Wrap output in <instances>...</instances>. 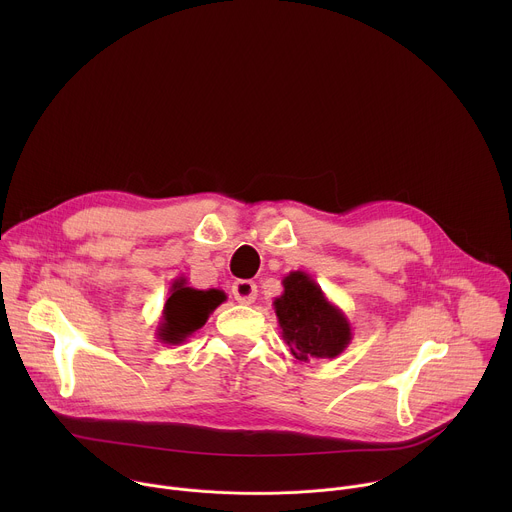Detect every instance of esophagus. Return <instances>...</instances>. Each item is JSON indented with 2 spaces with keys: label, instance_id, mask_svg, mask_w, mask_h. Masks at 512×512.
Wrapping results in <instances>:
<instances>
[{
  "label": "esophagus",
  "instance_id": "obj_1",
  "mask_svg": "<svg viewBox=\"0 0 512 512\" xmlns=\"http://www.w3.org/2000/svg\"><path fill=\"white\" fill-rule=\"evenodd\" d=\"M233 296L239 304H253L257 298V285L247 279H239L233 285Z\"/></svg>",
  "mask_w": 512,
  "mask_h": 512
}]
</instances>
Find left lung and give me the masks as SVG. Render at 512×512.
Listing matches in <instances>:
<instances>
[{
	"label": "left lung",
	"mask_w": 512,
	"mask_h": 512,
	"mask_svg": "<svg viewBox=\"0 0 512 512\" xmlns=\"http://www.w3.org/2000/svg\"><path fill=\"white\" fill-rule=\"evenodd\" d=\"M281 285L283 294L273 300V308L281 336L294 356L304 362L340 356L352 340L344 312L304 271H289Z\"/></svg>",
	"instance_id": "left-lung-1"
}]
</instances>
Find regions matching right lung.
<instances>
[{"instance_id": "add662e5", "label": "right lung", "mask_w": 512, "mask_h": 512, "mask_svg": "<svg viewBox=\"0 0 512 512\" xmlns=\"http://www.w3.org/2000/svg\"><path fill=\"white\" fill-rule=\"evenodd\" d=\"M227 300L221 289H194L182 275L172 281L156 336L162 344H182L200 330L210 314Z\"/></svg>"}]
</instances>
